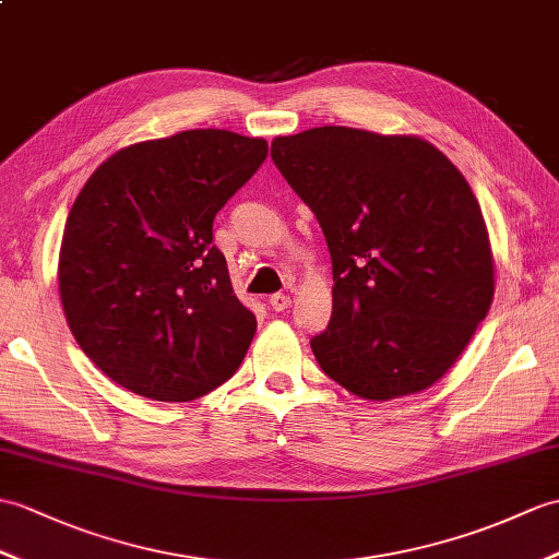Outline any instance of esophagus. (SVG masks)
Masks as SVG:
<instances>
[{
  "label": "esophagus",
  "instance_id": "34e87169",
  "mask_svg": "<svg viewBox=\"0 0 559 559\" xmlns=\"http://www.w3.org/2000/svg\"><path fill=\"white\" fill-rule=\"evenodd\" d=\"M269 305H271V309H276V311H285V309H288V307L293 305V300H290V295L276 293V295H271V297H269Z\"/></svg>",
  "mask_w": 559,
  "mask_h": 559
}]
</instances>
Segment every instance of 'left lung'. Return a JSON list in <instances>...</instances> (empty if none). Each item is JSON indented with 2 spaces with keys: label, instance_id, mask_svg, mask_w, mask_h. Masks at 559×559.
Listing matches in <instances>:
<instances>
[{
  "label": "left lung",
  "instance_id": "left-lung-1",
  "mask_svg": "<svg viewBox=\"0 0 559 559\" xmlns=\"http://www.w3.org/2000/svg\"><path fill=\"white\" fill-rule=\"evenodd\" d=\"M333 262L319 367L371 402L421 393L474 338L496 295L488 228L460 168L419 135L321 126L271 142Z\"/></svg>",
  "mask_w": 559,
  "mask_h": 559
}]
</instances>
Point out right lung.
I'll use <instances>...</instances> for the list:
<instances>
[{
  "instance_id": "obj_1",
  "label": "right lung",
  "mask_w": 559,
  "mask_h": 559,
  "mask_svg": "<svg viewBox=\"0 0 559 559\" xmlns=\"http://www.w3.org/2000/svg\"><path fill=\"white\" fill-rule=\"evenodd\" d=\"M266 154L264 138L194 128L114 152L78 192L59 250L63 314L126 391L188 402L240 367L257 319L212 224Z\"/></svg>"
}]
</instances>
